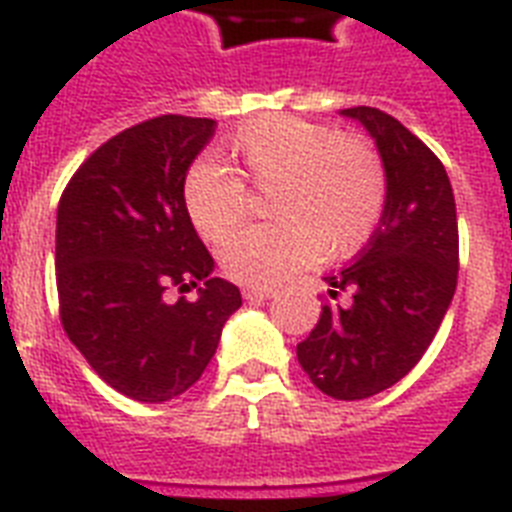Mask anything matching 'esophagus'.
Masks as SVG:
<instances>
[{"instance_id": "obj_1", "label": "esophagus", "mask_w": 512, "mask_h": 512, "mask_svg": "<svg viewBox=\"0 0 512 512\" xmlns=\"http://www.w3.org/2000/svg\"><path fill=\"white\" fill-rule=\"evenodd\" d=\"M242 294L247 302H263V299L276 297V292H273V289H263V286H247Z\"/></svg>"}]
</instances>
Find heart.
I'll use <instances>...</instances> for the list:
<instances>
[{"label":"heart","instance_id":"b5f03b06","mask_svg":"<svg viewBox=\"0 0 512 512\" xmlns=\"http://www.w3.org/2000/svg\"><path fill=\"white\" fill-rule=\"evenodd\" d=\"M228 149L252 189L273 191L268 218L276 220V226L244 228L220 249V265L239 284L268 289L321 252L352 255L384 215L386 170L365 139L270 115L239 128ZM184 207L199 236L218 244L244 220L247 189L213 162H194L184 181Z\"/></svg>","mask_w":512,"mask_h":512}]
</instances>
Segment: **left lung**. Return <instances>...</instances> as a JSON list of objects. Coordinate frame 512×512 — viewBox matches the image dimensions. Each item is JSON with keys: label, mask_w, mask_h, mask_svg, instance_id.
<instances>
[{"label": "left lung", "mask_w": 512, "mask_h": 512, "mask_svg": "<svg viewBox=\"0 0 512 512\" xmlns=\"http://www.w3.org/2000/svg\"><path fill=\"white\" fill-rule=\"evenodd\" d=\"M386 170V205L355 263L326 276L328 297L297 360L334 400H368L394 386L429 350L458 286V215L439 157L392 115L347 107Z\"/></svg>", "instance_id": "left-lung-1"}]
</instances>
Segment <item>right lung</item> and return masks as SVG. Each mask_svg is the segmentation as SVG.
<instances>
[{
	"label": "right lung",
	"mask_w": 512,
	"mask_h": 512,
	"mask_svg": "<svg viewBox=\"0 0 512 512\" xmlns=\"http://www.w3.org/2000/svg\"><path fill=\"white\" fill-rule=\"evenodd\" d=\"M215 120L160 115L112 136L57 207V294L65 334L102 381L136 402L197 384L242 307L191 226L184 181ZM170 285L198 289L168 303Z\"/></svg>",
	"instance_id": "obj_1"
}]
</instances>
